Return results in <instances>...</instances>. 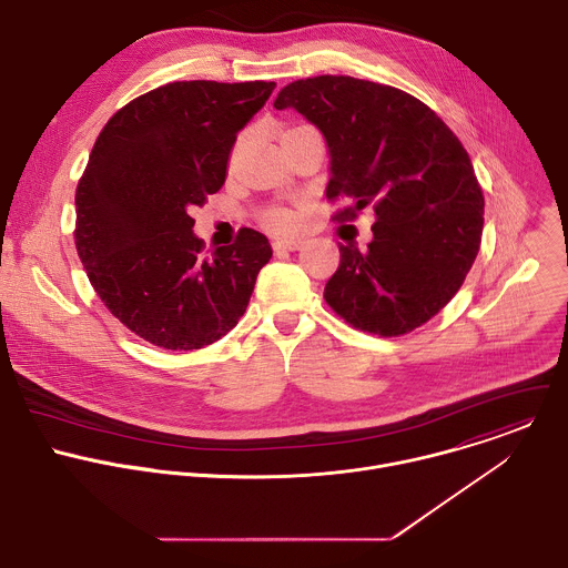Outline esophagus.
<instances>
[{"label":"esophagus","instance_id":"1","mask_svg":"<svg viewBox=\"0 0 568 568\" xmlns=\"http://www.w3.org/2000/svg\"><path fill=\"white\" fill-rule=\"evenodd\" d=\"M301 245H303V240L301 237H276L274 242H272V247H274V252H296V250H301Z\"/></svg>","mask_w":568,"mask_h":568}]
</instances>
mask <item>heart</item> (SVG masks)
<instances>
[{
  "instance_id": "heart-1",
  "label": "heart",
  "mask_w": 568,
  "mask_h": 568,
  "mask_svg": "<svg viewBox=\"0 0 568 568\" xmlns=\"http://www.w3.org/2000/svg\"><path fill=\"white\" fill-rule=\"evenodd\" d=\"M265 222H267V226H272L274 231H287V229H292L294 217H292V213L285 211V209H272V211L265 213Z\"/></svg>"
}]
</instances>
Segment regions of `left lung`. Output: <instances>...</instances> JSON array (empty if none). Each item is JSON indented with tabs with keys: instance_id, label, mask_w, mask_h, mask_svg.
Returning <instances> with one entry per match:
<instances>
[{
	"instance_id": "left-lung-1",
	"label": "left lung",
	"mask_w": 568,
	"mask_h": 568,
	"mask_svg": "<svg viewBox=\"0 0 568 568\" xmlns=\"http://www.w3.org/2000/svg\"><path fill=\"white\" fill-rule=\"evenodd\" d=\"M318 128L331 152L328 200L375 209L366 250L339 245V267L323 290L353 328L397 337L438 314L478 254L483 193L467 150L416 97L351 75L294 80L274 101Z\"/></svg>"
}]
</instances>
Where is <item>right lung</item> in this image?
<instances>
[{
    "label": "right lung",
    "mask_w": 568,
    "mask_h": 568,
    "mask_svg": "<svg viewBox=\"0 0 568 568\" xmlns=\"http://www.w3.org/2000/svg\"><path fill=\"white\" fill-rule=\"evenodd\" d=\"M276 83L182 80L121 108L75 189V250L105 307L141 339L197 351L245 314L270 240L240 229L204 256L191 211L226 180L237 132Z\"/></svg>",
    "instance_id": "obj_1"
}]
</instances>
